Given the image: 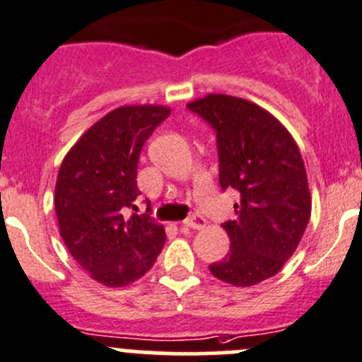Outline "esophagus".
<instances>
[{
    "label": "esophagus",
    "instance_id": "obj_1",
    "mask_svg": "<svg viewBox=\"0 0 362 362\" xmlns=\"http://www.w3.org/2000/svg\"><path fill=\"white\" fill-rule=\"evenodd\" d=\"M184 226L185 228H191V229H203L204 226H206V218L202 217V215L194 214V215H191V217L185 218Z\"/></svg>",
    "mask_w": 362,
    "mask_h": 362
}]
</instances>
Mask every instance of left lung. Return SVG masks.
Here are the masks:
<instances>
[{"label":"left lung","instance_id":"left-lung-1","mask_svg":"<svg viewBox=\"0 0 362 362\" xmlns=\"http://www.w3.org/2000/svg\"><path fill=\"white\" fill-rule=\"evenodd\" d=\"M217 131L218 182L240 192L238 217L222 224L231 249L210 264L215 279L250 287L275 276L312 214L305 163L287 127L249 100L206 94L187 103Z\"/></svg>","mask_w":362,"mask_h":362}]
</instances>
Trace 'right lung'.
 <instances>
[{
	"instance_id": "1",
	"label": "right lung",
	"mask_w": 362,
	"mask_h": 362,
	"mask_svg": "<svg viewBox=\"0 0 362 362\" xmlns=\"http://www.w3.org/2000/svg\"><path fill=\"white\" fill-rule=\"evenodd\" d=\"M164 105H126L108 112L76 140L57 173L54 206L61 238L80 268L107 287L136 282L154 266L164 226L133 214L141 194V147L170 115Z\"/></svg>"
}]
</instances>
